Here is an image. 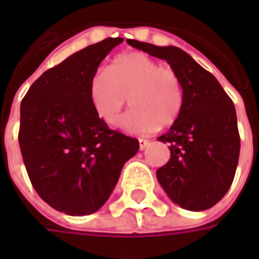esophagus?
<instances>
[{
    "mask_svg": "<svg viewBox=\"0 0 259 259\" xmlns=\"http://www.w3.org/2000/svg\"><path fill=\"white\" fill-rule=\"evenodd\" d=\"M148 144H150V141L146 140V139H139V147H140V150H144Z\"/></svg>",
    "mask_w": 259,
    "mask_h": 259,
    "instance_id": "esophagus-1",
    "label": "esophagus"
}]
</instances>
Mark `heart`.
Returning a JSON list of instances; mask_svg holds the SVG:
<instances>
[{"label":"heart","instance_id":"1","mask_svg":"<svg viewBox=\"0 0 259 259\" xmlns=\"http://www.w3.org/2000/svg\"><path fill=\"white\" fill-rule=\"evenodd\" d=\"M91 104L97 115L113 124L127 102L132 109L119 120V127L133 135H147L172 124L183 108V85L169 66L141 53L115 58L107 70L97 72L90 81Z\"/></svg>","mask_w":259,"mask_h":259}]
</instances>
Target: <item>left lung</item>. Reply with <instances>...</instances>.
<instances>
[{"instance_id": "left-lung-1", "label": "left lung", "mask_w": 259, "mask_h": 259, "mask_svg": "<svg viewBox=\"0 0 259 259\" xmlns=\"http://www.w3.org/2000/svg\"><path fill=\"white\" fill-rule=\"evenodd\" d=\"M132 47L165 59L179 74L183 108L170 129L158 137L169 143L170 159L157 170L169 198L189 211H205L228 193L239 163L240 136L233 101L215 76L174 46L127 40Z\"/></svg>"}]
</instances>
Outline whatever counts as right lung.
Segmentation results:
<instances>
[{
	"label": "right lung",
	"mask_w": 259,
	"mask_h": 259,
	"mask_svg": "<svg viewBox=\"0 0 259 259\" xmlns=\"http://www.w3.org/2000/svg\"><path fill=\"white\" fill-rule=\"evenodd\" d=\"M123 38H105L48 69L20 104L19 146L31 185L54 209L72 217L98 211L139 140L111 130L93 108L90 81Z\"/></svg>",
	"instance_id": "obj_1"
}]
</instances>
